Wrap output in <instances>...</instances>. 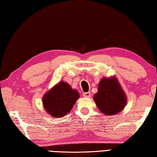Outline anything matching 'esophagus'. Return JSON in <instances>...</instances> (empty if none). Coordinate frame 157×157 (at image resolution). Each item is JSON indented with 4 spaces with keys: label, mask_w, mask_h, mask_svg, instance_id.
Instances as JSON below:
<instances>
[{
    "label": "esophagus",
    "mask_w": 157,
    "mask_h": 157,
    "mask_svg": "<svg viewBox=\"0 0 157 157\" xmlns=\"http://www.w3.org/2000/svg\"><path fill=\"white\" fill-rule=\"evenodd\" d=\"M83 96L84 98H89L91 97V93L90 92H86V93H84L83 94Z\"/></svg>",
    "instance_id": "esophagus-1"
}]
</instances>
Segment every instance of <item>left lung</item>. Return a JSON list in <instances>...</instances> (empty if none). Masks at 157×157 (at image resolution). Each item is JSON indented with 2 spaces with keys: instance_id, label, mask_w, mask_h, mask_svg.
<instances>
[{
  "instance_id": "obj_1",
  "label": "left lung",
  "mask_w": 157,
  "mask_h": 157,
  "mask_svg": "<svg viewBox=\"0 0 157 157\" xmlns=\"http://www.w3.org/2000/svg\"><path fill=\"white\" fill-rule=\"evenodd\" d=\"M94 100L98 109L107 116L121 112L127 102L125 93L115 76L105 77L101 79Z\"/></svg>"
}]
</instances>
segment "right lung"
<instances>
[{"instance_id": "add662e5", "label": "right lung", "mask_w": 157, "mask_h": 157, "mask_svg": "<svg viewBox=\"0 0 157 157\" xmlns=\"http://www.w3.org/2000/svg\"><path fill=\"white\" fill-rule=\"evenodd\" d=\"M79 98L78 91L67 82L60 81L44 95L42 98L46 112L54 118H61L70 112Z\"/></svg>"}]
</instances>
